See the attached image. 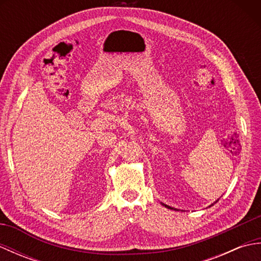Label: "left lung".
<instances>
[{
    "label": "left lung",
    "mask_w": 261,
    "mask_h": 261,
    "mask_svg": "<svg viewBox=\"0 0 261 261\" xmlns=\"http://www.w3.org/2000/svg\"><path fill=\"white\" fill-rule=\"evenodd\" d=\"M218 201H219V199H218ZM218 201H216V202H218ZM216 202H215V203H216ZM162 204L164 205L165 207H167V208H173V207H170V206H168V205H166V204H164V203H162Z\"/></svg>",
    "instance_id": "obj_1"
}]
</instances>
